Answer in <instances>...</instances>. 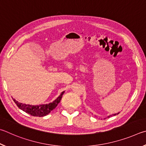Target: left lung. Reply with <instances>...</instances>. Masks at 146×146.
<instances>
[{"label": "left lung", "mask_w": 146, "mask_h": 146, "mask_svg": "<svg viewBox=\"0 0 146 146\" xmlns=\"http://www.w3.org/2000/svg\"><path fill=\"white\" fill-rule=\"evenodd\" d=\"M119 113H115V114H113V115H117V114H119ZM111 115H110V116H108V117H110V116H111ZM106 118H104V119H105Z\"/></svg>", "instance_id": "1"}]
</instances>
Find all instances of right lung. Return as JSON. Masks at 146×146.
<instances>
[{
    "label": "right lung",
    "mask_w": 146,
    "mask_h": 146,
    "mask_svg": "<svg viewBox=\"0 0 146 146\" xmlns=\"http://www.w3.org/2000/svg\"><path fill=\"white\" fill-rule=\"evenodd\" d=\"M65 93V91L62 92L61 94L56 98L54 101L52 103L48 104H39V105H32V104H24L15 100L13 98L15 104L19 108L22 110L25 113L31 115L32 116L35 117H43L48 115L51 111H52L56 106H58V103H60L63 94Z\"/></svg>",
    "instance_id": "right-lung-1"
}]
</instances>
